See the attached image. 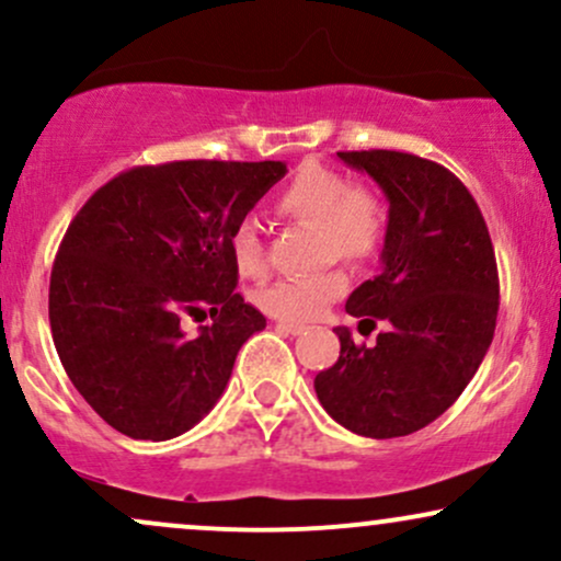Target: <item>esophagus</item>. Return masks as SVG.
Instances as JSON below:
<instances>
[{"instance_id": "34e87169", "label": "esophagus", "mask_w": 561, "mask_h": 561, "mask_svg": "<svg viewBox=\"0 0 561 561\" xmlns=\"http://www.w3.org/2000/svg\"><path fill=\"white\" fill-rule=\"evenodd\" d=\"M274 330L282 332V334H300L302 327L300 324H293V321H276Z\"/></svg>"}]
</instances>
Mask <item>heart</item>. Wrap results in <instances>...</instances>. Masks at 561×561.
I'll return each mask as SVG.
<instances>
[{"instance_id":"1","label":"heart","mask_w":561,"mask_h":561,"mask_svg":"<svg viewBox=\"0 0 561 561\" xmlns=\"http://www.w3.org/2000/svg\"><path fill=\"white\" fill-rule=\"evenodd\" d=\"M279 210L321 231V259L364 263L382 250L388 237V205L369 186L353 184L345 173L327 165H306L279 195ZM231 259L242 276L266 268L263 242L253 221L231 231ZM343 272H321L306 279H285L263 287L259 306L276 319L313 321L345 293Z\"/></svg>"}]
</instances>
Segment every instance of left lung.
Here are the masks:
<instances>
[{
    "mask_svg": "<svg viewBox=\"0 0 561 561\" xmlns=\"http://www.w3.org/2000/svg\"><path fill=\"white\" fill-rule=\"evenodd\" d=\"M388 197L382 268L351 293L345 311L375 327L371 347L337 327L340 358L313 379L334 422L364 437L427 427L480 369L499 317V272L485 218L448 169L409 152H337Z\"/></svg>",
    "mask_w": 561,
    "mask_h": 561,
    "instance_id": "left-lung-1",
    "label": "left lung"
}]
</instances>
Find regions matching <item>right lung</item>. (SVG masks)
I'll list each match as a JSON object with an SVG mask.
<instances>
[{
  "label": "right lung",
  "mask_w": 561,
  "mask_h": 561,
  "mask_svg": "<svg viewBox=\"0 0 561 561\" xmlns=\"http://www.w3.org/2000/svg\"><path fill=\"white\" fill-rule=\"evenodd\" d=\"M287 173L282 160L139 165L87 199L49 279L70 382L113 430L171 440L214 409L240 347L266 327L244 302L231 231ZM214 325L181 330L184 316Z\"/></svg>",
  "instance_id": "obj_1"
}]
</instances>
